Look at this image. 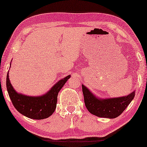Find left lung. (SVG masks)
<instances>
[{
	"label": "left lung",
	"instance_id": "8db88e82",
	"mask_svg": "<svg viewBox=\"0 0 147 147\" xmlns=\"http://www.w3.org/2000/svg\"><path fill=\"white\" fill-rule=\"evenodd\" d=\"M84 102L90 113L100 118H115L129 105L135 96V91L128 95L117 98H100L82 84Z\"/></svg>",
	"mask_w": 147,
	"mask_h": 147
}]
</instances>
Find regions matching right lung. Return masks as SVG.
Returning <instances> with one entry per match:
<instances>
[{"label": "right lung", "instance_id": "add662e5", "mask_svg": "<svg viewBox=\"0 0 147 147\" xmlns=\"http://www.w3.org/2000/svg\"><path fill=\"white\" fill-rule=\"evenodd\" d=\"M70 77L69 75L60 80L45 94L31 96L19 93L14 89L8 72L7 89L12 103L18 112L27 118L42 120L49 118L55 112L58 93Z\"/></svg>", "mask_w": 147, "mask_h": 147}]
</instances>
